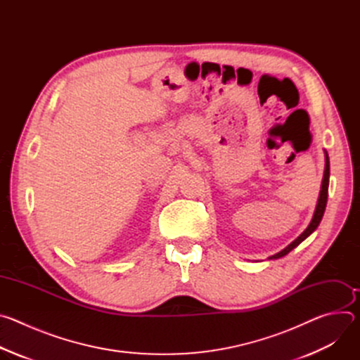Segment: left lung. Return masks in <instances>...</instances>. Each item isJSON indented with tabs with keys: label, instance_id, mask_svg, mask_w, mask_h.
I'll return each instance as SVG.
<instances>
[{
	"label": "left lung",
	"instance_id": "obj_1",
	"mask_svg": "<svg viewBox=\"0 0 360 360\" xmlns=\"http://www.w3.org/2000/svg\"><path fill=\"white\" fill-rule=\"evenodd\" d=\"M329 174H330V168H329V157L326 153V165H325V174H323V181H322V189H321V195H319V199H318V205H316V211H315V215L309 224V226H307L304 229V232L297 236L290 245H288L283 250H281L279 253L271 256V259H278V258H282V256L288 255L292 249H295L300 242H303L307 236H309L316 228L318 225L321 224L322 221V217L325 214V208H326V202H328V188H329Z\"/></svg>",
	"mask_w": 360,
	"mask_h": 360
}]
</instances>
